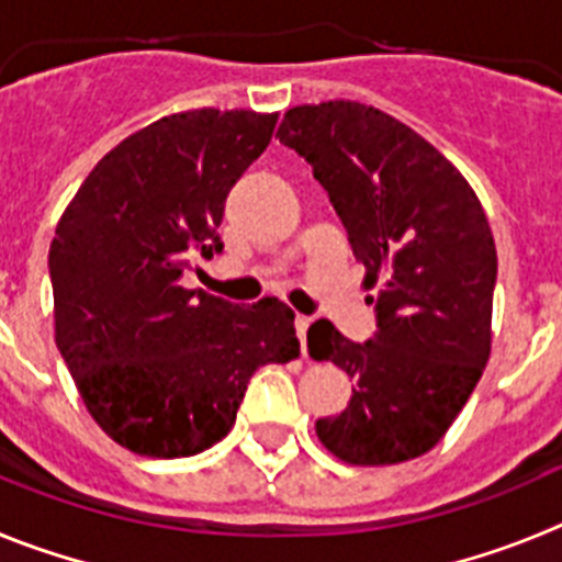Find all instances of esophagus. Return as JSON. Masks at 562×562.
<instances>
[{
	"label": "esophagus",
	"mask_w": 562,
	"mask_h": 562,
	"mask_svg": "<svg viewBox=\"0 0 562 562\" xmlns=\"http://www.w3.org/2000/svg\"><path fill=\"white\" fill-rule=\"evenodd\" d=\"M312 326V317L310 315H295V331H297V340H301V349L306 351V331Z\"/></svg>",
	"instance_id": "1"
}]
</instances>
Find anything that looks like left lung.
<instances>
[{"label": "left lung", "instance_id": "8db88e82", "mask_svg": "<svg viewBox=\"0 0 562 562\" xmlns=\"http://www.w3.org/2000/svg\"><path fill=\"white\" fill-rule=\"evenodd\" d=\"M276 137L312 166L349 233L371 297V340L329 321L306 331L310 355L355 380L349 408L315 422L349 464H400L448 434L490 360L498 258L479 196L425 137L355 101L295 106Z\"/></svg>", "mask_w": 562, "mask_h": 562}]
</instances>
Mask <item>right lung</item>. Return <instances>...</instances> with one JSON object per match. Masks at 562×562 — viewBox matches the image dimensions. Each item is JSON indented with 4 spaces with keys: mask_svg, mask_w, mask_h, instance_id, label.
Here are the masks:
<instances>
[{
    "mask_svg": "<svg viewBox=\"0 0 562 562\" xmlns=\"http://www.w3.org/2000/svg\"><path fill=\"white\" fill-rule=\"evenodd\" d=\"M278 114L193 109L126 137L92 168L49 245L56 346L92 419L132 453L196 456L231 434L247 382L301 355L295 312L186 290L222 252L225 200Z\"/></svg>",
    "mask_w": 562,
    "mask_h": 562,
    "instance_id": "1",
    "label": "right lung"
}]
</instances>
